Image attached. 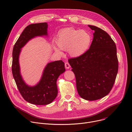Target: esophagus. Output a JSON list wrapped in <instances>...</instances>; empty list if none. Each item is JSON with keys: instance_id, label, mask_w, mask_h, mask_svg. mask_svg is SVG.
I'll return each instance as SVG.
<instances>
[{"instance_id": "34e87169", "label": "esophagus", "mask_w": 132, "mask_h": 132, "mask_svg": "<svg viewBox=\"0 0 132 132\" xmlns=\"http://www.w3.org/2000/svg\"><path fill=\"white\" fill-rule=\"evenodd\" d=\"M65 68L66 69H69L70 68V66L68 62H65Z\"/></svg>"}]
</instances>
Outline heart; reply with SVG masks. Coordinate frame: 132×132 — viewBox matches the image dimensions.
Here are the masks:
<instances>
[{"label":"heart","instance_id":"heart-1","mask_svg":"<svg viewBox=\"0 0 132 132\" xmlns=\"http://www.w3.org/2000/svg\"><path fill=\"white\" fill-rule=\"evenodd\" d=\"M92 42L90 34L86 30H77L73 28H64L59 31L57 44L60 49L67 50L70 56L79 57L84 54L89 48ZM59 52V50L54 47Z\"/></svg>","mask_w":132,"mask_h":132}]
</instances>
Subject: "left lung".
Returning <instances> with one entry per match:
<instances>
[{
    "label": "left lung",
    "instance_id": "1",
    "mask_svg": "<svg viewBox=\"0 0 132 132\" xmlns=\"http://www.w3.org/2000/svg\"><path fill=\"white\" fill-rule=\"evenodd\" d=\"M94 31L89 50L68 62L75 76L80 96L87 101L101 99L113 88L118 69L115 42L105 31L88 25Z\"/></svg>",
    "mask_w": 132,
    "mask_h": 132
}]
</instances>
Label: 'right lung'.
I'll use <instances>...</instances> for the list:
<instances>
[{
	"mask_svg": "<svg viewBox=\"0 0 132 132\" xmlns=\"http://www.w3.org/2000/svg\"><path fill=\"white\" fill-rule=\"evenodd\" d=\"M47 22L28 25L20 35L13 51L12 73L17 88L25 101L39 105L49 104L56 97L58 93L56 81L59 76L65 71L64 63L62 61H57L48 64L39 83L30 87L26 84L20 75L19 55L20 49L30 39L38 36L47 35Z\"/></svg>",
	"mask_w": 132,
	"mask_h": 132,
	"instance_id": "obj_1",
	"label": "right lung"
}]
</instances>
